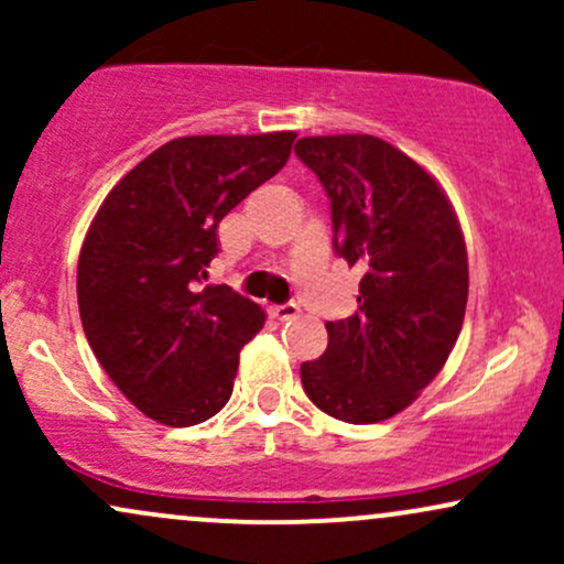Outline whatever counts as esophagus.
I'll return each mask as SVG.
<instances>
[{
    "label": "esophagus",
    "mask_w": 564,
    "mask_h": 564,
    "mask_svg": "<svg viewBox=\"0 0 564 564\" xmlns=\"http://www.w3.org/2000/svg\"><path fill=\"white\" fill-rule=\"evenodd\" d=\"M270 315H273L275 321H291V318H296V315H300V307H296L294 302L273 304V307H270Z\"/></svg>",
    "instance_id": "esophagus-1"
}]
</instances>
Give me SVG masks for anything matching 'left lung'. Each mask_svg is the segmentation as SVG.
Returning a JSON list of instances; mask_svg holds the SVG:
<instances>
[{
  "label": "left lung",
  "instance_id": "left-lung-1",
  "mask_svg": "<svg viewBox=\"0 0 564 564\" xmlns=\"http://www.w3.org/2000/svg\"><path fill=\"white\" fill-rule=\"evenodd\" d=\"M294 153L332 200L334 251L364 273L358 310L326 323L328 347L302 364V387L339 422H384L437 377L462 332V225L435 177L373 134L302 138Z\"/></svg>",
  "mask_w": 564,
  "mask_h": 564
}]
</instances>
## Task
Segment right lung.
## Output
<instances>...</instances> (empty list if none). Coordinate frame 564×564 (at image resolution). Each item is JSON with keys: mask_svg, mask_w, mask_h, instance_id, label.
<instances>
[{"mask_svg": "<svg viewBox=\"0 0 564 564\" xmlns=\"http://www.w3.org/2000/svg\"><path fill=\"white\" fill-rule=\"evenodd\" d=\"M294 132L196 134L116 183L82 243L84 334L113 384L148 419L193 426L223 411L260 304L204 286L232 206L283 170Z\"/></svg>", "mask_w": 564, "mask_h": 564, "instance_id": "1", "label": "right lung"}]
</instances>
